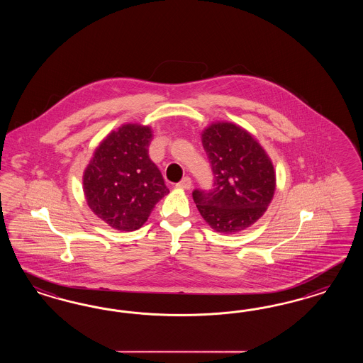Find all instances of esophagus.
I'll return each mask as SVG.
<instances>
[{
  "label": "esophagus",
  "instance_id": "1",
  "mask_svg": "<svg viewBox=\"0 0 363 363\" xmlns=\"http://www.w3.org/2000/svg\"><path fill=\"white\" fill-rule=\"evenodd\" d=\"M191 185H193V182H191V178H189V177H185L179 184H177V187H179V189H184V190H190L191 189Z\"/></svg>",
  "mask_w": 363,
  "mask_h": 363
}]
</instances>
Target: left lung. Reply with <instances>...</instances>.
Wrapping results in <instances>:
<instances>
[{"label": "left lung", "mask_w": 363, "mask_h": 363, "mask_svg": "<svg viewBox=\"0 0 363 363\" xmlns=\"http://www.w3.org/2000/svg\"><path fill=\"white\" fill-rule=\"evenodd\" d=\"M201 138L216 187L209 193L193 191L199 214L220 234H235L250 228L274 197L273 161L253 134L234 122H211Z\"/></svg>", "instance_id": "8db88e82"}]
</instances>
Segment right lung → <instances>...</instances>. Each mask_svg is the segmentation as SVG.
Segmentation results:
<instances>
[{"mask_svg": "<svg viewBox=\"0 0 363 363\" xmlns=\"http://www.w3.org/2000/svg\"><path fill=\"white\" fill-rule=\"evenodd\" d=\"M149 125L123 123L99 143L84 170L82 189L90 210L116 230L143 228L169 189L149 158Z\"/></svg>", "mask_w": 363, "mask_h": 363, "instance_id": "add662e5", "label": "right lung"}]
</instances>
